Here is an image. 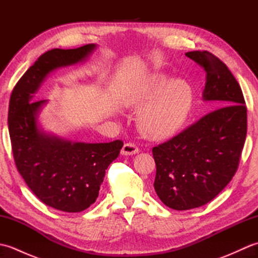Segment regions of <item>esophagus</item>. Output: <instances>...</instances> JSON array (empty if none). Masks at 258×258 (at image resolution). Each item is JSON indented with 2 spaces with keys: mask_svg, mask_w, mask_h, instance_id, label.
<instances>
[{
  "mask_svg": "<svg viewBox=\"0 0 258 258\" xmlns=\"http://www.w3.org/2000/svg\"><path fill=\"white\" fill-rule=\"evenodd\" d=\"M139 151H140V149L134 143H126V144H124L123 149H122V154L126 155V156L135 155V154H138Z\"/></svg>",
  "mask_w": 258,
  "mask_h": 258,
  "instance_id": "34e87169",
  "label": "esophagus"
}]
</instances>
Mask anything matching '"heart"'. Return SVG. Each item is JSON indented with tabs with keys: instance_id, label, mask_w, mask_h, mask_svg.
<instances>
[{
	"instance_id": "obj_1",
	"label": "heart",
	"mask_w": 258,
	"mask_h": 258,
	"mask_svg": "<svg viewBox=\"0 0 258 258\" xmlns=\"http://www.w3.org/2000/svg\"><path fill=\"white\" fill-rule=\"evenodd\" d=\"M193 92L187 82L164 75H153L126 100V104L141 107L138 124L141 132L151 139H163L182 127L190 111Z\"/></svg>"
}]
</instances>
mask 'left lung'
Returning a JSON list of instances; mask_svg holds the SVG:
<instances>
[{"label":"left lung","instance_id":"1","mask_svg":"<svg viewBox=\"0 0 258 258\" xmlns=\"http://www.w3.org/2000/svg\"><path fill=\"white\" fill-rule=\"evenodd\" d=\"M185 55L204 69L203 100L218 108L153 147L155 191L164 204L176 211L205 205L225 188L237 171L247 133V108L231 71L207 51Z\"/></svg>","mask_w":258,"mask_h":258}]
</instances>
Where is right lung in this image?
I'll return each mask as SVG.
<instances>
[{"mask_svg":"<svg viewBox=\"0 0 258 258\" xmlns=\"http://www.w3.org/2000/svg\"><path fill=\"white\" fill-rule=\"evenodd\" d=\"M95 48L87 44L42 54L10 98L8 122L16 168L38 200L62 212H82L96 201L105 171L117 158L123 142L73 143L46 134L37 125V115L47 101L32 98L51 72L85 61Z\"/></svg>","mask_w":258,"mask_h":258,"instance_id":"1","label":"right lung"}]
</instances>
